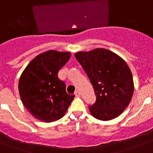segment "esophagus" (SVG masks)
Wrapping results in <instances>:
<instances>
[{
	"label": "esophagus",
	"instance_id": "1",
	"mask_svg": "<svg viewBox=\"0 0 153 153\" xmlns=\"http://www.w3.org/2000/svg\"><path fill=\"white\" fill-rule=\"evenodd\" d=\"M74 95L76 96V97H78V98H79V97L81 96V94H80V92H79V91H77L74 92Z\"/></svg>",
	"mask_w": 153,
	"mask_h": 153
}]
</instances>
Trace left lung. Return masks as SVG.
Instances as JSON below:
<instances>
[{
    "label": "left lung",
    "mask_w": 153,
    "mask_h": 153,
    "mask_svg": "<svg viewBox=\"0 0 153 153\" xmlns=\"http://www.w3.org/2000/svg\"><path fill=\"white\" fill-rule=\"evenodd\" d=\"M74 56L95 92V103L89 106L92 116L101 121L116 118L128 105L134 90L127 63L119 55L104 48L79 51Z\"/></svg>",
    "instance_id": "obj_1"
}]
</instances>
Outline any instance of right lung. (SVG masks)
I'll list each match as a JSON object with an SVG mask.
<instances>
[{
  "instance_id": "1",
  "label": "right lung",
  "mask_w": 153,
  "mask_h": 153,
  "mask_svg": "<svg viewBox=\"0 0 153 153\" xmlns=\"http://www.w3.org/2000/svg\"><path fill=\"white\" fill-rule=\"evenodd\" d=\"M71 58L70 52L50 50L29 62L20 75L19 93L23 104L32 116L44 122L60 119L74 95L68 94L58 72Z\"/></svg>"
}]
</instances>
